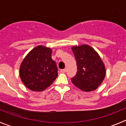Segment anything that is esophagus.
<instances>
[{
  "label": "esophagus",
  "instance_id": "obj_1",
  "mask_svg": "<svg viewBox=\"0 0 126 126\" xmlns=\"http://www.w3.org/2000/svg\"><path fill=\"white\" fill-rule=\"evenodd\" d=\"M66 71H67V69H61V72H62V73H65V72H66Z\"/></svg>",
  "mask_w": 126,
  "mask_h": 126
}]
</instances>
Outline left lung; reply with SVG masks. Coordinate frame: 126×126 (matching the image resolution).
I'll use <instances>...</instances> for the list:
<instances>
[{
  "label": "left lung",
  "mask_w": 126,
  "mask_h": 126,
  "mask_svg": "<svg viewBox=\"0 0 126 126\" xmlns=\"http://www.w3.org/2000/svg\"><path fill=\"white\" fill-rule=\"evenodd\" d=\"M77 65V72L71 79L73 84L85 92L94 90L100 85L106 75L103 62L98 54L88 45L72 48Z\"/></svg>",
  "instance_id": "obj_1"
}]
</instances>
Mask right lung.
<instances>
[{
  "label": "right lung",
  "instance_id": "add662e5",
  "mask_svg": "<svg viewBox=\"0 0 126 126\" xmlns=\"http://www.w3.org/2000/svg\"><path fill=\"white\" fill-rule=\"evenodd\" d=\"M52 49L38 46L25 57L20 68L21 81L28 88L41 92L49 87L57 78V65L51 58Z\"/></svg>",
  "mask_w": 126,
  "mask_h": 126
}]
</instances>
